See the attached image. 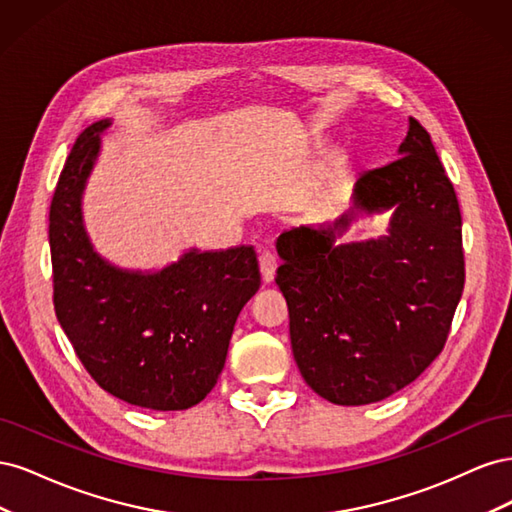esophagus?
<instances>
[{
  "label": "esophagus",
  "mask_w": 512,
  "mask_h": 512,
  "mask_svg": "<svg viewBox=\"0 0 512 512\" xmlns=\"http://www.w3.org/2000/svg\"><path fill=\"white\" fill-rule=\"evenodd\" d=\"M258 262H260V275H262V282L269 284L273 282L275 277V271H277V258L271 254V252H260L258 256Z\"/></svg>",
  "instance_id": "34e87169"
}]
</instances>
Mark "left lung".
Segmentation results:
<instances>
[{
	"mask_svg": "<svg viewBox=\"0 0 512 512\" xmlns=\"http://www.w3.org/2000/svg\"><path fill=\"white\" fill-rule=\"evenodd\" d=\"M399 156L356 179L335 224L277 239L294 361L337 406L374 404L421 376L446 344L466 282L457 194L414 117ZM389 208L386 236L334 243L359 212Z\"/></svg>",
	"mask_w": 512,
	"mask_h": 512,
	"instance_id": "1",
	"label": "left lung"
}]
</instances>
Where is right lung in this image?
<instances>
[{"label":"right lung","instance_id":"1","mask_svg":"<svg viewBox=\"0 0 512 512\" xmlns=\"http://www.w3.org/2000/svg\"><path fill=\"white\" fill-rule=\"evenodd\" d=\"M108 126L96 121L76 138L51 200L55 314L106 393L149 410H188L222 374L237 316L260 288L258 258L252 245L190 250L153 273L104 260L81 200Z\"/></svg>","mask_w":512,"mask_h":512}]
</instances>
